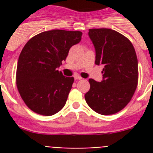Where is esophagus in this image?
<instances>
[{
    "label": "esophagus",
    "mask_w": 153,
    "mask_h": 153,
    "mask_svg": "<svg viewBox=\"0 0 153 153\" xmlns=\"http://www.w3.org/2000/svg\"><path fill=\"white\" fill-rule=\"evenodd\" d=\"M82 79V78L79 76V75H75V76H74V79H75V80H81Z\"/></svg>",
    "instance_id": "34e87169"
}]
</instances>
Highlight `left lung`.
Wrapping results in <instances>:
<instances>
[{
    "label": "left lung",
    "instance_id": "obj_1",
    "mask_svg": "<svg viewBox=\"0 0 153 153\" xmlns=\"http://www.w3.org/2000/svg\"><path fill=\"white\" fill-rule=\"evenodd\" d=\"M95 48V64L104 65L103 80L89 79L91 88L85 100L94 111L111 115L127 105L138 83V62L130 40L109 28L89 30Z\"/></svg>",
    "mask_w": 153,
    "mask_h": 153
}]
</instances>
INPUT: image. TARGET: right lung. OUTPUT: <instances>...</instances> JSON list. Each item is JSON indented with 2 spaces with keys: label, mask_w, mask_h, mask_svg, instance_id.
Listing matches in <instances>:
<instances>
[{
  "label": "right lung",
  "mask_w": 153,
  "mask_h": 153,
  "mask_svg": "<svg viewBox=\"0 0 153 153\" xmlns=\"http://www.w3.org/2000/svg\"><path fill=\"white\" fill-rule=\"evenodd\" d=\"M79 31L51 30L30 39L20 52L16 68V86L28 108L44 116L63 108L74 82L58 68L70 48L81 41Z\"/></svg>",
  "instance_id": "right-lung-1"
}]
</instances>
